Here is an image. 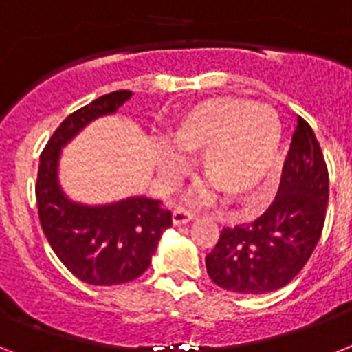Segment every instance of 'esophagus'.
<instances>
[{"label":"esophagus","instance_id":"34e87169","mask_svg":"<svg viewBox=\"0 0 352 352\" xmlns=\"http://www.w3.org/2000/svg\"><path fill=\"white\" fill-rule=\"evenodd\" d=\"M193 219H195V212L184 208L182 204L175 206V210H173V223L175 225H186V223Z\"/></svg>","mask_w":352,"mask_h":352}]
</instances>
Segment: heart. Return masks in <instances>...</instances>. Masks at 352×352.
Masks as SVG:
<instances>
[{"label":"heart","instance_id":"heart-1","mask_svg":"<svg viewBox=\"0 0 352 352\" xmlns=\"http://www.w3.org/2000/svg\"><path fill=\"white\" fill-rule=\"evenodd\" d=\"M281 146V124L272 107L234 96H217L182 111L162 159L168 175H179L182 157H199L204 182L228 203L254 204L250 195L272 173Z\"/></svg>","mask_w":352,"mask_h":352}]
</instances>
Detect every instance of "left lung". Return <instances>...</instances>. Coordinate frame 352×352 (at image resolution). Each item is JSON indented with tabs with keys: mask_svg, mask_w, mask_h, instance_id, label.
<instances>
[{
	"mask_svg": "<svg viewBox=\"0 0 352 352\" xmlns=\"http://www.w3.org/2000/svg\"><path fill=\"white\" fill-rule=\"evenodd\" d=\"M274 203L256 221L223 228L206 270L221 289L267 294L290 283L322 237L329 171L312 127L301 117Z\"/></svg>",
	"mask_w": 352,
	"mask_h": 352,
	"instance_id": "1",
	"label": "left lung"
}]
</instances>
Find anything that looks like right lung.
<instances>
[{"label":"right lung","mask_w":352,"mask_h":352,"mask_svg":"<svg viewBox=\"0 0 352 352\" xmlns=\"http://www.w3.org/2000/svg\"><path fill=\"white\" fill-rule=\"evenodd\" d=\"M129 96L131 91H113L71 113L49 138L38 166L36 203L49 245L71 274L100 287L127 283L148 270L160 235L171 226V210L148 197L104 206L73 203L58 184V159L82 127L115 113Z\"/></svg>","instance_id":"right-lung-1"}]
</instances>
